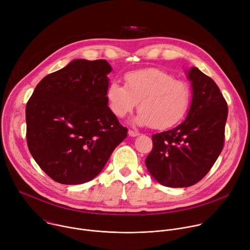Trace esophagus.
<instances>
[{
    "instance_id": "obj_1",
    "label": "esophagus",
    "mask_w": 250,
    "mask_h": 250,
    "mask_svg": "<svg viewBox=\"0 0 250 250\" xmlns=\"http://www.w3.org/2000/svg\"><path fill=\"white\" fill-rule=\"evenodd\" d=\"M128 135L131 136V137H135V136H138L139 135V132L138 131H133V130H128Z\"/></svg>"
}]
</instances>
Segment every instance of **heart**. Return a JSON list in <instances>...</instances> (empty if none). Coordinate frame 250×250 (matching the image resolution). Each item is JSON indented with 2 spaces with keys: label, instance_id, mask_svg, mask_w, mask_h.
Wrapping results in <instances>:
<instances>
[{
  "label": "heart",
  "instance_id": "heart-1",
  "mask_svg": "<svg viewBox=\"0 0 250 250\" xmlns=\"http://www.w3.org/2000/svg\"><path fill=\"white\" fill-rule=\"evenodd\" d=\"M125 80V87L112 81L106 89L109 106L118 118L125 117L137 103L139 113L133 122L139 125L166 129L186 116L191 102V90L186 82L175 80L156 68L133 71Z\"/></svg>",
  "mask_w": 250,
  "mask_h": 250
}]
</instances>
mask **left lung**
I'll return each instance as SVG.
<instances>
[{
	"label": "left lung",
	"instance_id": "left-lung-1",
	"mask_svg": "<svg viewBox=\"0 0 250 250\" xmlns=\"http://www.w3.org/2000/svg\"><path fill=\"white\" fill-rule=\"evenodd\" d=\"M185 72L192 87L188 115L179 125L152 135L146 159L154 179L171 188L190 187L209 171L224 147L229 112L215 81L197 67Z\"/></svg>",
	"mask_w": 250,
	"mask_h": 250
}]
</instances>
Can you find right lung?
Masks as SVG:
<instances>
[{"label":"right lung","instance_id":"add662e5","mask_svg":"<svg viewBox=\"0 0 250 250\" xmlns=\"http://www.w3.org/2000/svg\"><path fill=\"white\" fill-rule=\"evenodd\" d=\"M112 70L104 59H75L45 76L26 104L28 149L60 184L93 180L127 136L108 105Z\"/></svg>","mask_w":250,"mask_h":250}]
</instances>
